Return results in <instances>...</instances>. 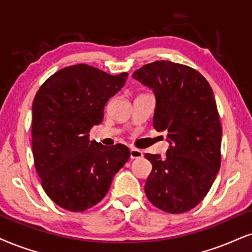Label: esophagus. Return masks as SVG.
<instances>
[{
  "label": "esophagus",
  "instance_id": "1",
  "mask_svg": "<svg viewBox=\"0 0 252 252\" xmlns=\"http://www.w3.org/2000/svg\"><path fill=\"white\" fill-rule=\"evenodd\" d=\"M129 157H131V159H140V158H142V152L140 150L132 148V150L129 151Z\"/></svg>",
  "mask_w": 252,
  "mask_h": 252
}]
</instances>
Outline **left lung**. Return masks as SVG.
<instances>
[{"label":"left lung","mask_w":252,"mask_h":252,"mask_svg":"<svg viewBox=\"0 0 252 252\" xmlns=\"http://www.w3.org/2000/svg\"><path fill=\"white\" fill-rule=\"evenodd\" d=\"M132 78L153 90V126L167 133L166 157L145 154V192L166 213L188 212L212 188L221 164L222 128L213 90L196 70L168 61L144 65Z\"/></svg>","instance_id":"obj_1"}]
</instances>
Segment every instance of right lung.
I'll return each instance as SVG.
<instances>
[{
	"mask_svg": "<svg viewBox=\"0 0 252 252\" xmlns=\"http://www.w3.org/2000/svg\"><path fill=\"white\" fill-rule=\"evenodd\" d=\"M127 76L77 64L52 74L36 93L31 132L35 167L46 195L69 212H84L100 202L128 160L125 145L106 147L88 134L104 119L105 105Z\"/></svg>",
	"mask_w": 252,
	"mask_h": 252,
	"instance_id": "1",
	"label": "right lung"
}]
</instances>
